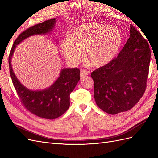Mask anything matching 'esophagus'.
I'll use <instances>...</instances> for the list:
<instances>
[{
    "instance_id": "34e87169",
    "label": "esophagus",
    "mask_w": 158,
    "mask_h": 158,
    "mask_svg": "<svg viewBox=\"0 0 158 158\" xmlns=\"http://www.w3.org/2000/svg\"><path fill=\"white\" fill-rule=\"evenodd\" d=\"M87 75H88V73H87V72H85V70H84V69L80 70V78H85Z\"/></svg>"
}]
</instances>
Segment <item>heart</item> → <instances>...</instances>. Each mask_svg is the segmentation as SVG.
Returning <instances> with one entry per match:
<instances>
[{"mask_svg":"<svg viewBox=\"0 0 158 158\" xmlns=\"http://www.w3.org/2000/svg\"><path fill=\"white\" fill-rule=\"evenodd\" d=\"M123 44V35L117 28L89 22L75 28L70 37L62 41L60 51L68 60L77 63L85 49L87 63L94 68L102 69L116 59Z\"/></svg>","mask_w":158,"mask_h":158,"instance_id":"heart-1","label":"heart"}]
</instances>
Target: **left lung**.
Wrapping results in <instances>:
<instances>
[{"label": "left lung", "instance_id": "obj_1", "mask_svg": "<svg viewBox=\"0 0 158 158\" xmlns=\"http://www.w3.org/2000/svg\"><path fill=\"white\" fill-rule=\"evenodd\" d=\"M130 33L117 58L91 74L97 106L111 114L132 108L146 88L151 57L149 44L132 25Z\"/></svg>", "mask_w": 158, "mask_h": 158}]
</instances>
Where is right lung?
I'll return each mask as SVG.
<instances>
[{
  "instance_id": "1",
  "label": "right lung",
  "mask_w": 158,
  "mask_h": 158,
  "mask_svg": "<svg viewBox=\"0 0 158 158\" xmlns=\"http://www.w3.org/2000/svg\"><path fill=\"white\" fill-rule=\"evenodd\" d=\"M55 23L56 18H52L21 33L14 42L8 59L12 83L22 103L32 114L47 119H55L67 111L70 106V94L80 79V70L78 68L62 69L59 77L50 87L34 91L26 88L18 80L12 68L11 59L17 45L31 35L49 33Z\"/></svg>"
}]
</instances>
